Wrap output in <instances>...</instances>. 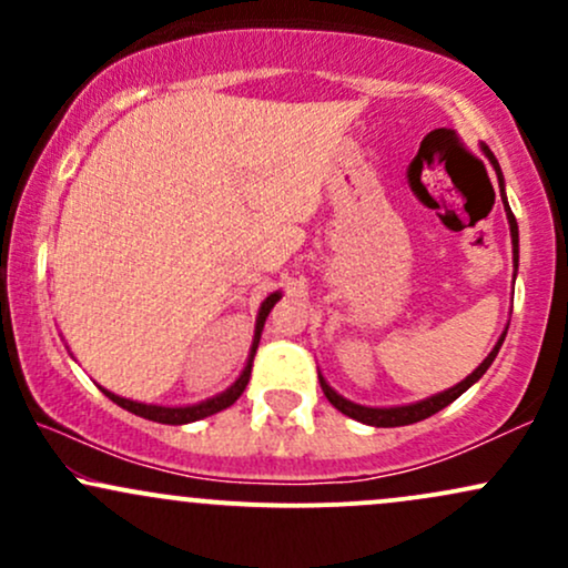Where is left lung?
Here are the masks:
<instances>
[{
    "instance_id": "obj_1",
    "label": "left lung",
    "mask_w": 568,
    "mask_h": 568,
    "mask_svg": "<svg viewBox=\"0 0 568 568\" xmlns=\"http://www.w3.org/2000/svg\"><path fill=\"white\" fill-rule=\"evenodd\" d=\"M484 149H486V146H484ZM486 154H488V160L494 162V168H497V173H499V162L494 160V154L488 152V149H486ZM505 211H507V221H510L515 270H518V224H515V216H513L510 207H507V202H505ZM501 342H505V336L499 338L497 347L488 352L486 361L480 363V366L475 368L473 374L467 376L465 382H459V384H456V387L446 389V393L427 397V400H422V403H410V406H397V408H368V406H357V403H349V400H344L342 395H336L334 389H331L328 384H325L323 376H321V374H317V376H321V387H323L325 397H328V400H331V406L342 410V414H347L349 419H357V422H363V425H371V427H403V425H414V422H422V419H427V416L438 414L440 408H446L448 403H454L456 397H459L462 393H467V389H470L473 384L478 382L480 376L486 374L488 366H491L494 357H497V352H499V347H501Z\"/></svg>"
}]
</instances>
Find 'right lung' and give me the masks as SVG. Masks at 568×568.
I'll list each match as a JSON object with an SVG mask.
<instances>
[{
	"mask_svg": "<svg viewBox=\"0 0 568 568\" xmlns=\"http://www.w3.org/2000/svg\"><path fill=\"white\" fill-rule=\"evenodd\" d=\"M280 302V293H272V296H266V302L262 304V310H258V321H256V334H253V347H251V357H247V366L243 374H240V379L232 384L226 393H221L216 397H211V400L205 403H197V406H186V408H165V406H146V403H135V400H128V397H120L114 393H106L116 406H122L130 414L135 416H143V419H152V422H160V425H189V422H197V419H205V416L211 414H219V410L230 408L234 400H237L240 395H243V389L247 387V382H251V368H253V355H256V347H258V338H262V328H264V321L266 315H270V310Z\"/></svg>",
	"mask_w": 568,
	"mask_h": 568,
	"instance_id": "add662e5",
	"label": "right lung"
}]
</instances>
